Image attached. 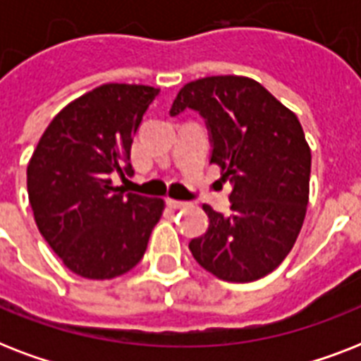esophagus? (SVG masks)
<instances>
[{
	"mask_svg": "<svg viewBox=\"0 0 361 361\" xmlns=\"http://www.w3.org/2000/svg\"><path fill=\"white\" fill-rule=\"evenodd\" d=\"M166 204H169L172 209H180V208H185L187 204L181 202V200H176V198H166Z\"/></svg>",
	"mask_w": 361,
	"mask_h": 361,
	"instance_id": "esophagus-1",
	"label": "esophagus"
}]
</instances>
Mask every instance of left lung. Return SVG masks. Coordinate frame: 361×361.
Wrapping results in <instances>:
<instances>
[{
    "instance_id": "left-lung-1",
    "label": "left lung",
    "mask_w": 361,
    "mask_h": 361,
    "mask_svg": "<svg viewBox=\"0 0 361 361\" xmlns=\"http://www.w3.org/2000/svg\"><path fill=\"white\" fill-rule=\"evenodd\" d=\"M198 110L212 135V161L232 183L231 214L208 204L206 234L189 243L206 271L228 283L271 274L302 231L311 147L296 114L247 76H206L181 87L170 116Z\"/></svg>"
}]
</instances>
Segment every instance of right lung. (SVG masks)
Returning a JSON list of instances; mask_svg holds the SVG:
<instances>
[{"instance_id": "right-lung-1", "label": "right lung", "mask_w": 361, "mask_h": 361, "mask_svg": "<svg viewBox=\"0 0 361 361\" xmlns=\"http://www.w3.org/2000/svg\"><path fill=\"white\" fill-rule=\"evenodd\" d=\"M159 87L103 84L59 110L27 164L37 228L73 274L114 279L140 262L163 198L127 192L130 146Z\"/></svg>"}]
</instances>
